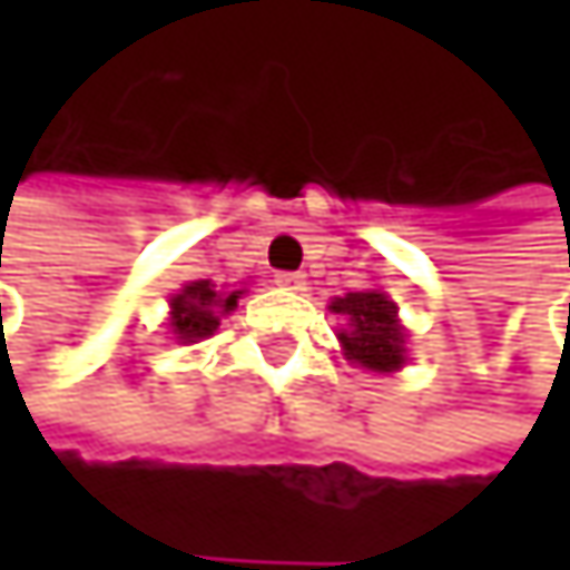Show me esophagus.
Returning <instances> with one entry per match:
<instances>
[{
	"label": "esophagus",
	"mask_w": 570,
	"mask_h": 570,
	"mask_svg": "<svg viewBox=\"0 0 570 570\" xmlns=\"http://www.w3.org/2000/svg\"><path fill=\"white\" fill-rule=\"evenodd\" d=\"M277 286H284V289H306V277L303 274H277Z\"/></svg>",
	"instance_id": "esophagus-1"
}]
</instances>
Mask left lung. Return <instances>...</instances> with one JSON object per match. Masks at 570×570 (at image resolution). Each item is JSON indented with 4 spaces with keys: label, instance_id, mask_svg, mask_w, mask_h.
I'll return each instance as SVG.
<instances>
[{
    "label": "left lung",
    "instance_id": "8db88e82",
    "mask_svg": "<svg viewBox=\"0 0 570 570\" xmlns=\"http://www.w3.org/2000/svg\"><path fill=\"white\" fill-rule=\"evenodd\" d=\"M333 313H343L350 320V333H340L350 360L380 373L399 370L405 363L396 303L386 293H346L333 299Z\"/></svg>",
    "mask_w": 570,
    "mask_h": 570
}]
</instances>
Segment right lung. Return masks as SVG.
I'll use <instances>...</instances> for the list:
<instances>
[{
	"mask_svg": "<svg viewBox=\"0 0 570 570\" xmlns=\"http://www.w3.org/2000/svg\"><path fill=\"white\" fill-rule=\"evenodd\" d=\"M237 293H217L210 281H197V284L184 286L177 296L171 299V326L177 333V340L184 343H194V340H204L217 330V313H227L237 306Z\"/></svg>",
	"mask_w": 570,
	"mask_h": 570,
	"instance_id": "obj_1",
	"label": "right lung"
}]
</instances>
